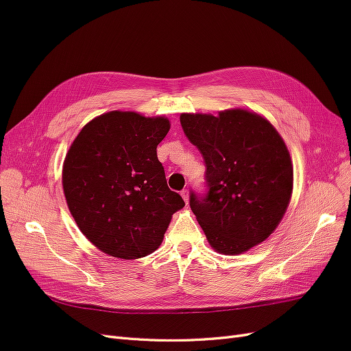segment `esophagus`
<instances>
[{
    "label": "esophagus",
    "instance_id": "34e87169",
    "mask_svg": "<svg viewBox=\"0 0 351 351\" xmlns=\"http://www.w3.org/2000/svg\"><path fill=\"white\" fill-rule=\"evenodd\" d=\"M182 197L184 199V202L187 204V202H189V190H187V189H183V190H182Z\"/></svg>",
    "mask_w": 351,
    "mask_h": 351
}]
</instances>
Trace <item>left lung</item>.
I'll return each instance as SVG.
<instances>
[{
  "instance_id": "1",
  "label": "left lung",
  "mask_w": 351,
  "mask_h": 351,
  "mask_svg": "<svg viewBox=\"0 0 351 351\" xmlns=\"http://www.w3.org/2000/svg\"><path fill=\"white\" fill-rule=\"evenodd\" d=\"M183 132L204 156L208 192H190V208L209 244L239 254L267 240L293 192L289 149L274 125L247 110L182 114Z\"/></svg>"
}]
</instances>
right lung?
Returning <instances> with one entry per match:
<instances>
[{"label":"right lung","instance_id":"add662e5","mask_svg":"<svg viewBox=\"0 0 351 351\" xmlns=\"http://www.w3.org/2000/svg\"><path fill=\"white\" fill-rule=\"evenodd\" d=\"M168 130L164 117L111 111L89 121L70 146L62 167L69 209L86 239L110 256L155 252L184 206L156 156Z\"/></svg>","mask_w":351,"mask_h":351}]
</instances>
